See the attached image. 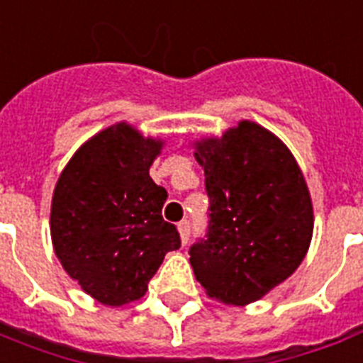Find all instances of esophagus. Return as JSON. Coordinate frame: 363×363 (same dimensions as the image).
I'll use <instances>...</instances> for the list:
<instances>
[{
    "label": "esophagus",
    "instance_id": "obj_1",
    "mask_svg": "<svg viewBox=\"0 0 363 363\" xmlns=\"http://www.w3.org/2000/svg\"><path fill=\"white\" fill-rule=\"evenodd\" d=\"M178 230H179V236H182V242L187 243V240H189V236H191V223L187 221V219L179 221Z\"/></svg>",
    "mask_w": 363,
    "mask_h": 363
}]
</instances>
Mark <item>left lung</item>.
I'll list each match as a JSON object with an SVG mask.
<instances>
[{"label":"left lung","mask_w":363,"mask_h":363,"mask_svg":"<svg viewBox=\"0 0 363 363\" xmlns=\"http://www.w3.org/2000/svg\"><path fill=\"white\" fill-rule=\"evenodd\" d=\"M208 193L206 234L189 247L208 296L245 306L292 275L313 236V206L296 159L264 127L240 121L196 142Z\"/></svg>","instance_id":"1"}]
</instances>
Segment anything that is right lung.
Masks as SVG:
<instances>
[{
	"label": "right lung",
	"instance_id": "1",
	"mask_svg": "<svg viewBox=\"0 0 363 363\" xmlns=\"http://www.w3.org/2000/svg\"><path fill=\"white\" fill-rule=\"evenodd\" d=\"M163 142L118 123L89 138L54 191L50 232L57 259L104 306L142 298L168 251L176 225L161 216L167 191L150 178Z\"/></svg>",
	"mask_w": 363,
	"mask_h": 363
}]
</instances>
